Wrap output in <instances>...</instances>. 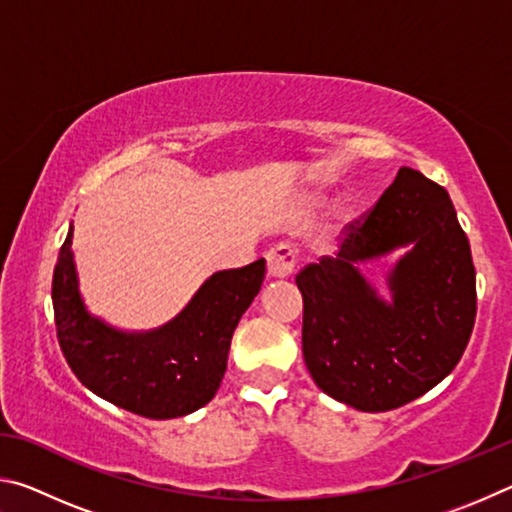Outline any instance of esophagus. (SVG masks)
<instances>
[{"label":"esophagus","mask_w":512,"mask_h":512,"mask_svg":"<svg viewBox=\"0 0 512 512\" xmlns=\"http://www.w3.org/2000/svg\"><path fill=\"white\" fill-rule=\"evenodd\" d=\"M266 264H268V275L271 277H289L296 268V250H293L289 244H280L268 250L266 255Z\"/></svg>","instance_id":"obj_1"}]
</instances>
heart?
I'll list each match as a JSON object with an SVG mask.
<instances>
[{
    "label": "heart",
    "mask_w": 512,
    "mask_h": 512,
    "mask_svg": "<svg viewBox=\"0 0 512 512\" xmlns=\"http://www.w3.org/2000/svg\"><path fill=\"white\" fill-rule=\"evenodd\" d=\"M336 216H339V221H348V216H350V212H348V210H345V207H343V210H339V212H336Z\"/></svg>",
    "instance_id": "1"
}]
</instances>
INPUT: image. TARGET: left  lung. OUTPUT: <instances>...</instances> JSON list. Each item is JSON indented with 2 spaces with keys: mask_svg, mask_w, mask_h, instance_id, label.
<instances>
[{
  "mask_svg": "<svg viewBox=\"0 0 512 512\" xmlns=\"http://www.w3.org/2000/svg\"><path fill=\"white\" fill-rule=\"evenodd\" d=\"M336 257L296 275L302 354L320 391L357 411H391L440 384L461 361L476 316L470 241L445 187L402 167L368 214L343 232ZM391 303L358 264L395 247Z\"/></svg>",
  "mask_w": 512,
  "mask_h": 512,
  "instance_id": "1",
  "label": "left lung"
}]
</instances>
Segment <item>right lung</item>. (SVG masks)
Segmentation results:
<instances>
[{
  "label": "right lung",
  "instance_id": "right-lung-1",
  "mask_svg": "<svg viewBox=\"0 0 512 512\" xmlns=\"http://www.w3.org/2000/svg\"><path fill=\"white\" fill-rule=\"evenodd\" d=\"M69 228L51 284L56 332L69 368L110 404L151 420L194 413L219 391L230 341L262 289L266 262L214 273L167 325L121 332L94 318L79 291Z\"/></svg>",
  "mask_w": 512,
  "mask_h": 512
}]
</instances>
